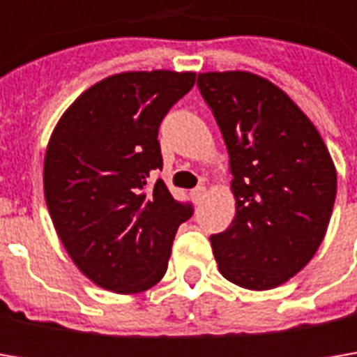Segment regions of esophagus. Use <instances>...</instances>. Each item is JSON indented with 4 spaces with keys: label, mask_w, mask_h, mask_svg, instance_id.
I'll return each mask as SVG.
<instances>
[{
    "label": "esophagus",
    "mask_w": 357,
    "mask_h": 357,
    "mask_svg": "<svg viewBox=\"0 0 357 357\" xmlns=\"http://www.w3.org/2000/svg\"><path fill=\"white\" fill-rule=\"evenodd\" d=\"M204 197H206V188H204V186H199V188H195V190L190 192V199H192L195 204H200Z\"/></svg>",
    "instance_id": "esophagus-1"
}]
</instances>
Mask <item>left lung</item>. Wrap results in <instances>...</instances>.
<instances>
[{
	"instance_id": "1",
	"label": "left lung",
	"mask_w": 357,
	"mask_h": 357,
	"mask_svg": "<svg viewBox=\"0 0 357 357\" xmlns=\"http://www.w3.org/2000/svg\"><path fill=\"white\" fill-rule=\"evenodd\" d=\"M230 157L232 225L211 236L220 274L246 290L282 286L320 248L337 174L306 113L250 71L199 73Z\"/></svg>"
}]
</instances>
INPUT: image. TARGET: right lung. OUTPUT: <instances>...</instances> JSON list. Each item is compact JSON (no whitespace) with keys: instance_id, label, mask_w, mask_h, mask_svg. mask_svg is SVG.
<instances>
[{"instance_id":"1","label":"right lung","mask_w":357,"mask_h":357,"mask_svg":"<svg viewBox=\"0 0 357 357\" xmlns=\"http://www.w3.org/2000/svg\"><path fill=\"white\" fill-rule=\"evenodd\" d=\"M192 71H127L91 85L51 132L43 192L69 258L93 284L139 294L167 272L192 214L151 172L162 169L158 125L195 85Z\"/></svg>"}]
</instances>
